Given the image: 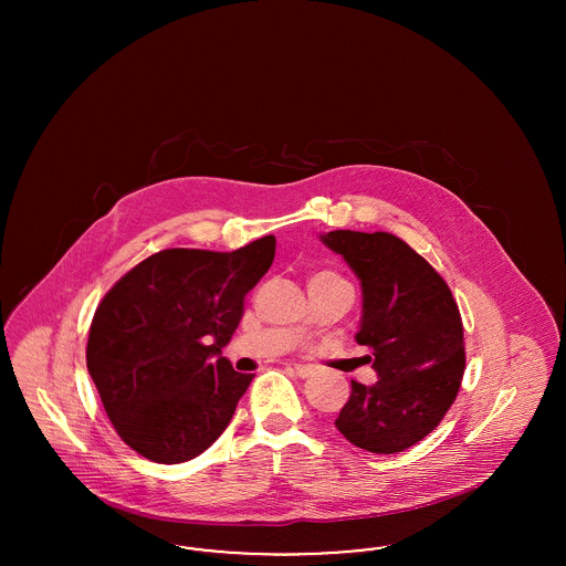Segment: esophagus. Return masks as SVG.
<instances>
[{
	"label": "esophagus",
	"instance_id": "1",
	"mask_svg": "<svg viewBox=\"0 0 566 566\" xmlns=\"http://www.w3.org/2000/svg\"><path fill=\"white\" fill-rule=\"evenodd\" d=\"M293 369H295V374L298 377H312L316 374V369L310 367V365H293Z\"/></svg>",
	"mask_w": 566,
	"mask_h": 566
}]
</instances>
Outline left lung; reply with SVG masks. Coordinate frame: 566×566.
<instances>
[{
	"label": "left lung",
	"mask_w": 566,
	"mask_h": 566,
	"mask_svg": "<svg viewBox=\"0 0 566 566\" xmlns=\"http://www.w3.org/2000/svg\"><path fill=\"white\" fill-rule=\"evenodd\" d=\"M321 242L360 282L356 333L374 348L376 384L352 381L335 427L374 454L403 452L441 422L464 371L462 321L443 277L390 233L331 231Z\"/></svg>",
	"instance_id": "left-lung-1"
}]
</instances>
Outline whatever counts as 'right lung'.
I'll list each match as a JSON object with an SVG mask.
<instances>
[{
	"mask_svg": "<svg viewBox=\"0 0 566 566\" xmlns=\"http://www.w3.org/2000/svg\"><path fill=\"white\" fill-rule=\"evenodd\" d=\"M275 238L233 252L161 250L99 303L86 367L120 439L153 462L206 452L229 427L250 374L222 356L243 296L270 271Z\"/></svg>",
	"mask_w": 566,
	"mask_h": 566,
	"instance_id": "obj_1",
	"label": "right lung"
}]
</instances>
